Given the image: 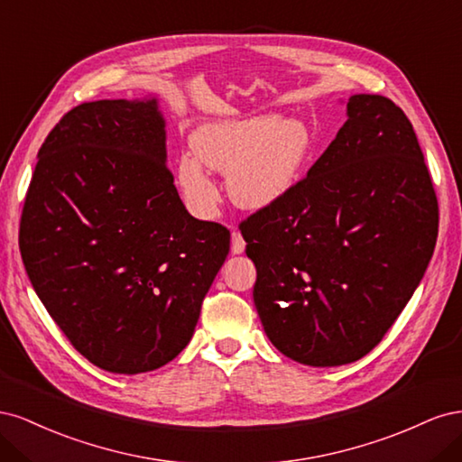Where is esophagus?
Instances as JSON below:
<instances>
[{
    "label": "esophagus",
    "mask_w": 462,
    "mask_h": 462,
    "mask_svg": "<svg viewBox=\"0 0 462 462\" xmlns=\"http://www.w3.org/2000/svg\"><path fill=\"white\" fill-rule=\"evenodd\" d=\"M245 246H246V243L243 239V235L236 229H233V233H231V253L233 254H243Z\"/></svg>",
    "instance_id": "34e87169"
}]
</instances>
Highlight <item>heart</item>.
I'll return each mask as SVG.
<instances>
[{
  "label": "heart",
  "instance_id": "heart-1",
  "mask_svg": "<svg viewBox=\"0 0 462 462\" xmlns=\"http://www.w3.org/2000/svg\"><path fill=\"white\" fill-rule=\"evenodd\" d=\"M192 152L177 162V185L194 216L216 217L219 190L208 170L226 173L229 199L243 209L282 202L299 183L312 136L299 119L254 116L204 123L190 136Z\"/></svg>",
  "mask_w": 462,
  "mask_h": 462
}]
</instances>
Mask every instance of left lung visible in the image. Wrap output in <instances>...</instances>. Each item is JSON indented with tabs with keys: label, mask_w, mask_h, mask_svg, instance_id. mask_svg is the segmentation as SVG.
<instances>
[{
	"label": "left lung",
	"mask_w": 462,
	"mask_h": 462,
	"mask_svg": "<svg viewBox=\"0 0 462 462\" xmlns=\"http://www.w3.org/2000/svg\"><path fill=\"white\" fill-rule=\"evenodd\" d=\"M438 226L409 117L385 96L348 97L345 125L306 177L239 226L268 339L306 366L368 355L424 277Z\"/></svg>",
	"instance_id": "8db88e82"
}]
</instances>
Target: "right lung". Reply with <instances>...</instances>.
<instances>
[{
	"instance_id": "right-lung-1",
	"label": "right lung",
	"mask_w": 462,
	"mask_h": 462,
	"mask_svg": "<svg viewBox=\"0 0 462 462\" xmlns=\"http://www.w3.org/2000/svg\"><path fill=\"white\" fill-rule=\"evenodd\" d=\"M165 160L156 97L87 102L48 134L24 199L36 295L106 372H150L183 351L229 254V231L187 212Z\"/></svg>"
}]
</instances>
